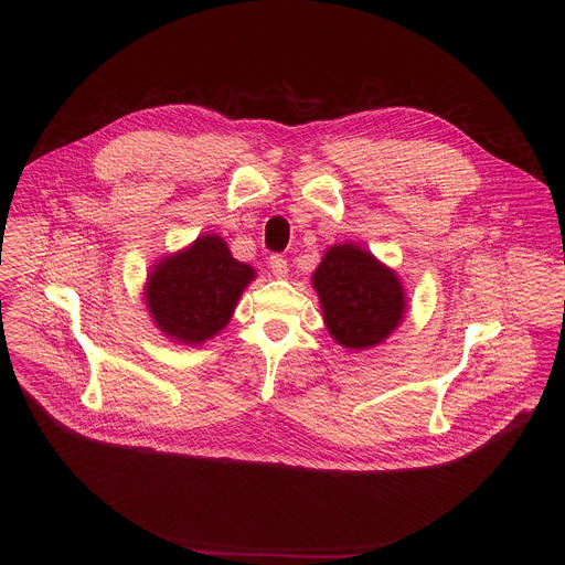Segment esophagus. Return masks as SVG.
<instances>
[{
  "instance_id": "34e87169",
  "label": "esophagus",
  "mask_w": 565,
  "mask_h": 565,
  "mask_svg": "<svg viewBox=\"0 0 565 565\" xmlns=\"http://www.w3.org/2000/svg\"><path fill=\"white\" fill-rule=\"evenodd\" d=\"M268 264H270V270H273V275H275L277 279L288 277V262H286L281 255H273Z\"/></svg>"
}]
</instances>
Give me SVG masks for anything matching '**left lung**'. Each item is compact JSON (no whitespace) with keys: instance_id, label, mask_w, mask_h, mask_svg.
I'll use <instances>...</instances> for the list:
<instances>
[{"instance_id":"obj_1","label":"left lung","mask_w":565,"mask_h":565,"mask_svg":"<svg viewBox=\"0 0 565 565\" xmlns=\"http://www.w3.org/2000/svg\"><path fill=\"white\" fill-rule=\"evenodd\" d=\"M312 288L329 335L349 351H369L405 321L407 292L397 273L358 244L329 246Z\"/></svg>"}]
</instances>
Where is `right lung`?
<instances>
[{
    "label": "right lung",
    "mask_w": 565,
    "mask_h": 565,
    "mask_svg": "<svg viewBox=\"0 0 565 565\" xmlns=\"http://www.w3.org/2000/svg\"><path fill=\"white\" fill-rule=\"evenodd\" d=\"M255 277V268L234 259L218 234L205 232L149 268L145 306L153 327L170 342L199 347L230 324Z\"/></svg>",
    "instance_id": "add662e5"
}]
</instances>
